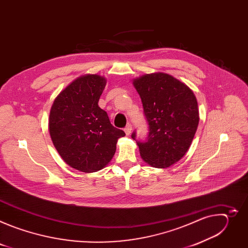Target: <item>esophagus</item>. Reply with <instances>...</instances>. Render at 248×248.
<instances>
[{
  "instance_id": "34e87169",
  "label": "esophagus",
  "mask_w": 248,
  "mask_h": 248,
  "mask_svg": "<svg viewBox=\"0 0 248 248\" xmlns=\"http://www.w3.org/2000/svg\"><path fill=\"white\" fill-rule=\"evenodd\" d=\"M124 132H125V134L126 135H129L130 133H131V130H132V126H131V124H128L125 127H124Z\"/></svg>"
}]
</instances>
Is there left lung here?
<instances>
[{"instance_id": "obj_1", "label": "left lung", "mask_w": 248, "mask_h": 248, "mask_svg": "<svg viewBox=\"0 0 248 248\" xmlns=\"http://www.w3.org/2000/svg\"><path fill=\"white\" fill-rule=\"evenodd\" d=\"M133 85L148 123L145 141L136 139L140 156L155 168H168L187 152L199 123L196 97L191 89L167 74L145 75Z\"/></svg>"}]
</instances>
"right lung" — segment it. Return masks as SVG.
<instances>
[{"label":"right lung","mask_w":248,"mask_h":248,"mask_svg":"<svg viewBox=\"0 0 248 248\" xmlns=\"http://www.w3.org/2000/svg\"><path fill=\"white\" fill-rule=\"evenodd\" d=\"M106 79L87 75L70 83L55 99L49 131L57 151L72 168L93 172L109 164L124 131L115 127L98 106Z\"/></svg>","instance_id":"1"}]
</instances>
